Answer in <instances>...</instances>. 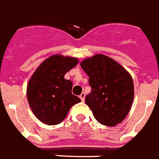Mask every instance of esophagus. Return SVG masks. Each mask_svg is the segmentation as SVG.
I'll return each instance as SVG.
<instances>
[{
    "label": "esophagus",
    "mask_w": 159,
    "mask_h": 159,
    "mask_svg": "<svg viewBox=\"0 0 159 159\" xmlns=\"http://www.w3.org/2000/svg\"><path fill=\"white\" fill-rule=\"evenodd\" d=\"M80 97L81 101H82V102H84V97H85V94H84V92H83V93H81L80 96Z\"/></svg>",
    "instance_id": "obj_1"
}]
</instances>
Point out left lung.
<instances>
[{
    "instance_id": "1",
    "label": "left lung",
    "mask_w": 159,
    "mask_h": 159,
    "mask_svg": "<svg viewBox=\"0 0 159 159\" xmlns=\"http://www.w3.org/2000/svg\"><path fill=\"white\" fill-rule=\"evenodd\" d=\"M89 76L91 93L85 103L98 122L116 125L125 119L134 99L131 76L116 61L104 55H95L80 63Z\"/></svg>"
}]
</instances>
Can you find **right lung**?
<instances>
[{
	"mask_svg": "<svg viewBox=\"0 0 159 159\" xmlns=\"http://www.w3.org/2000/svg\"><path fill=\"white\" fill-rule=\"evenodd\" d=\"M78 64V59L54 55L45 60L32 75L27 98L34 114L48 125L60 124L80 98L72 94L73 83L64 75Z\"/></svg>",
	"mask_w": 159,
	"mask_h": 159,
	"instance_id": "right-lung-1",
	"label": "right lung"
}]
</instances>
